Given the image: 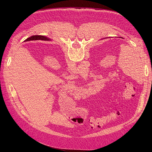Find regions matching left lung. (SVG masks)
Returning <instances> with one entry per match:
<instances>
[{
  "label": "left lung",
  "instance_id": "left-lung-1",
  "mask_svg": "<svg viewBox=\"0 0 152 152\" xmlns=\"http://www.w3.org/2000/svg\"><path fill=\"white\" fill-rule=\"evenodd\" d=\"M121 38H122V37H121Z\"/></svg>",
  "mask_w": 152,
  "mask_h": 152
}]
</instances>
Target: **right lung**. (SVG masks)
Returning <instances> with one entry per match:
<instances>
[{
    "instance_id": "add662e5",
    "label": "right lung",
    "mask_w": 152,
    "mask_h": 152,
    "mask_svg": "<svg viewBox=\"0 0 152 152\" xmlns=\"http://www.w3.org/2000/svg\"><path fill=\"white\" fill-rule=\"evenodd\" d=\"M32 37L34 38H38V39H41V40H46V41H50V40H51L50 38H48V37H45V36H37V35H35V36H32ZM32 38V37H31ZM27 39H25V41H26Z\"/></svg>"
}]
</instances>
